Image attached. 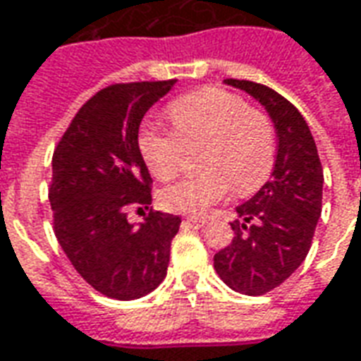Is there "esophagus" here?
<instances>
[{
  "label": "esophagus",
  "mask_w": 361,
  "mask_h": 361,
  "mask_svg": "<svg viewBox=\"0 0 361 361\" xmlns=\"http://www.w3.org/2000/svg\"><path fill=\"white\" fill-rule=\"evenodd\" d=\"M204 222H207V220L199 219V216H189V219L183 220V224H185L188 228H193V230H199V228H203Z\"/></svg>",
  "instance_id": "1"
}]
</instances>
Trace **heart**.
Returning a JSON list of instances; mask_svg holds the SVG:
<instances>
[{"instance_id": "b5f03b06", "label": "heart", "mask_w": 361, "mask_h": 361, "mask_svg": "<svg viewBox=\"0 0 361 361\" xmlns=\"http://www.w3.org/2000/svg\"><path fill=\"white\" fill-rule=\"evenodd\" d=\"M168 116L172 131L142 127L139 150L157 180L178 173L185 147L203 145L199 164L204 172L173 181L160 189L166 211L207 214L230 193H250L269 178L274 164V129L261 111L250 110L243 98L228 90H195L173 100Z\"/></svg>"}]
</instances>
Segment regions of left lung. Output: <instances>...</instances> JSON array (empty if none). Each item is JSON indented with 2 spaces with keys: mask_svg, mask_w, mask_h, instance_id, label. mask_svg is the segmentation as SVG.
<instances>
[{
  "mask_svg": "<svg viewBox=\"0 0 361 361\" xmlns=\"http://www.w3.org/2000/svg\"><path fill=\"white\" fill-rule=\"evenodd\" d=\"M224 85L255 98L279 137L271 180L235 207L234 240L214 255V271L224 284L261 295L280 286L310 251L321 216L323 168L310 126L294 104L259 82L224 79Z\"/></svg>",
  "mask_w": 361,
  "mask_h": 361,
  "instance_id": "1",
  "label": "left lung"
}]
</instances>
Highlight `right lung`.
Returning <instances> with one entry per match:
<instances>
[{"label":"right lung","instance_id":"obj_1","mask_svg":"<svg viewBox=\"0 0 361 361\" xmlns=\"http://www.w3.org/2000/svg\"><path fill=\"white\" fill-rule=\"evenodd\" d=\"M172 81L111 85L82 104L51 158L50 204L61 250L100 294L137 300L166 279L181 219L150 211L129 222V204H150V173L139 150L145 114Z\"/></svg>","mask_w":361,"mask_h":361}]
</instances>
